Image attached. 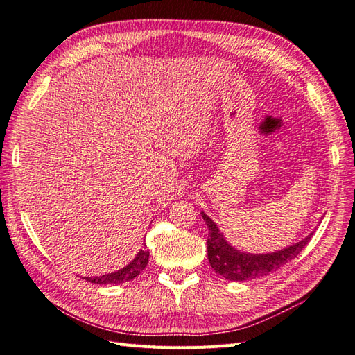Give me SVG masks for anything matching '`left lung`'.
Masks as SVG:
<instances>
[{
  "mask_svg": "<svg viewBox=\"0 0 355 355\" xmlns=\"http://www.w3.org/2000/svg\"><path fill=\"white\" fill-rule=\"evenodd\" d=\"M202 219L208 226V239H207V250H208V261L216 272L228 280H250L267 276L270 272L276 271L286 262L293 261L300 252L304 249L312 235H307L306 239L298 241L293 246L282 249L272 253H261V255H252V253H244L237 249H234L228 244L220 234V230L217 225L208 217L205 213Z\"/></svg>",
  "mask_w": 355,
  "mask_h": 355,
  "instance_id": "obj_1",
  "label": "left lung"
}]
</instances>
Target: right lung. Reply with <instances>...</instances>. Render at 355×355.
Instances as JSON below:
<instances>
[{"label":"right lung","mask_w":355,"mask_h":355,"mask_svg":"<svg viewBox=\"0 0 355 355\" xmlns=\"http://www.w3.org/2000/svg\"><path fill=\"white\" fill-rule=\"evenodd\" d=\"M148 258H150V252H148L147 246H144L138 252L136 258L130 262V264H127L124 268L114 271V272H109V275L96 276V277H84V279L91 282V284H98V285L124 284V282H129V280L135 279L145 267H147Z\"/></svg>","instance_id":"obj_1"}]
</instances>
